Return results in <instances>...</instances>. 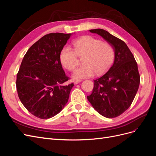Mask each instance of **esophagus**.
<instances>
[{
    "mask_svg": "<svg viewBox=\"0 0 156 156\" xmlns=\"http://www.w3.org/2000/svg\"><path fill=\"white\" fill-rule=\"evenodd\" d=\"M81 80H76V81H74V84H78V83H81Z\"/></svg>",
    "mask_w": 156,
    "mask_h": 156,
    "instance_id": "1",
    "label": "esophagus"
}]
</instances>
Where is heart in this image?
I'll return each mask as SVG.
<instances>
[{"mask_svg": "<svg viewBox=\"0 0 156 156\" xmlns=\"http://www.w3.org/2000/svg\"><path fill=\"white\" fill-rule=\"evenodd\" d=\"M73 50L64 46L60 53V60L70 72L76 68L79 57H83V65L75 71V79H84L96 73L100 75L111 66L115 58V49L112 44L90 36L79 37L73 42Z\"/></svg>", "mask_w": 156, "mask_h": 156, "instance_id": "b5f03b06", "label": "heart"}]
</instances>
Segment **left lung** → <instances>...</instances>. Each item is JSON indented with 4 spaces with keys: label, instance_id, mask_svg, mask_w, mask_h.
<instances>
[{
    "label": "left lung",
    "instance_id": "1",
    "mask_svg": "<svg viewBox=\"0 0 156 156\" xmlns=\"http://www.w3.org/2000/svg\"><path fill=\"white\" fill-rule=\"evenodd\" d=\"M112 44L115 60L108 72L94 80L88 100L100 114L108 119L120 116L133 102L140 84V75L133 55L124 41L103 29H93Z\"/></svg>",
    "mask_w": 156,
    "mask_h": 156
}]
</instances>
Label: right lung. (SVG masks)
Wrapping results in <instances>:
<instances>
[{
	"mask_svg": "<svg viewBox=\"0 0 156 156\" xmlns=\"http://www.w3.org/2000/svg\"><path fill=\"white\" fill-rule=\"evenodd\" d=\"M71 34L50 33L44 36L27 51L17 74L19 98L32 115L48 119L66 104L73 83L60 60V53Z\"/></svg>",
	"mask_w": 156,
	"mask_h": 156,
	"instance_id": "obj_1",
	"label": "right lung"
}]
</instances>
